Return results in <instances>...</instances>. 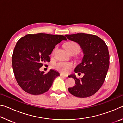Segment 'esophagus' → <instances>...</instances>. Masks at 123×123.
Here are the masks:
<instances>
[{
	"mask_svg": "<svg viewBox=\"0 0 123 123\" xmlns=\"http://www.w3.org/2000/svg\"><path fill=\"white\" fill-rule=\"evenodd\" d=\"M60 76L62 77V78H67V75H64L63 74H60Z\"/></svg>",
	"mask_w": 123,
	"mask_h": 123,
	"instance_id": "34e87169",
	"label": "esophagus"
}]
</instances>
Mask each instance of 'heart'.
<instances>
[{
	"instance_id": "heart-1",
	"label": "heart",
	"mask_w": 123,
	"mask_h": 123,
	"mask_svg": "<svg viewBox=\"0 0 123 123\" xmlns=\"http://www.w3.org/2000/svg\"><path fill=\"white\" fill-rule=\"evenodd\" d=\"M65 48L68 53L71 51H75L77 53L80 50V47L74 42H69L65 45ZM73 64L68 62H60L55 64L54 65V68L56 69L59 70L63 73H67L70 71V70L73 67Z\"/></svg>"
}]
</instances>
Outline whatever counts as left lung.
<instances>
[{
    "mask_svg": "<svg viewBox=\"0 0 123 123\" xmlns=\"http://www.w3.org/2000/svg\"><path fill=\"white\" fill-rule=\"evenodd\" d=\"M65 36L78 43L84 54L81 62L76 66L74 72H81L84 75L78 79L75 74L70 75L69 77L74 78L76 85L68 91L79 98L92 96L100 88L106 76L110 64L107 46L103 39L94 35L78 33Z\"/></svg>",
    "mask_w": 123,
    "mask_h": 123,
    "instance_id": "obj_1",
    "label": "left lung"
}]
</instances>
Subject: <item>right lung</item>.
Listing matches in <instances>:
<instances>
[{
  "label": "right lung",
  "mask_w": 123,
  "mask_h": 123,
  "mask_svg": "<svg viewBox=\"0 0 123 123\" xmlns=\"http://www.w3.org/2000/svg\"><path fill=\"white\" fill-rule=\"evenodd\" d=\"M67 39L63 35L43 33L28 34L16 43L12 57L16 81L23 90L32 95L42 94L50 88L60 73L50 69L47 74L39 70L50 61L49 55L55 45Z\"/></svg>",
  "instance_id": "right-lung-1"
}]
</instances>
